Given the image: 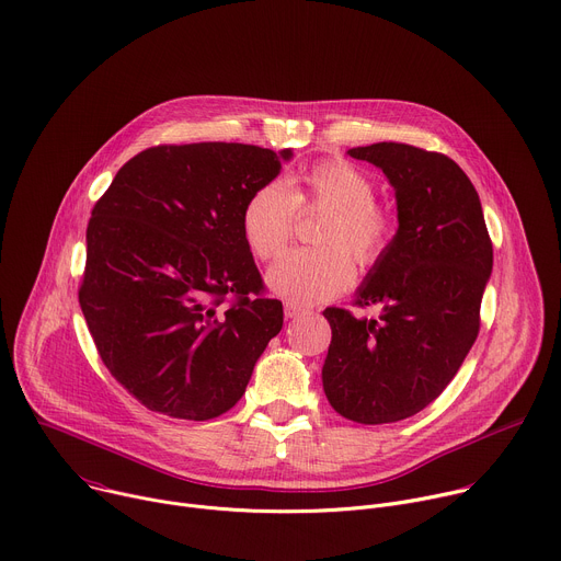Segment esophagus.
I'll return each mask as SVG.
<instances>
[{"mask_svg": "<svg viewBox=\"0 0 561 561\" xmlns=\"http://www.w3.org/2000/svg\"><path fill=\"white\" fill-rule=\"evenodd\" d=\"M284 313H286V318H299V316L307 313V307H301V304H295V301H286Z\"/></svg>", "mask_w": 561, "mask_h": 561, "instance_id": "esophagus-1", "label": "esophagus"}]
</instances>
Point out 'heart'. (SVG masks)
<instances>
[{"label":"heart","instance_id":"heart-1","mask_svg":"<svg viewBox=\"0 0 561 561\" xmlns=\"http://www.w3.org/2000/svg\"><path fill=\"white\" fill-rule=\"evenodd\" d=\"M376 198L369 174L344 159H327L286 185L268 181L254 190L241 210V232L254 257L275 260L293 237L297 210L324 208L316 248H297L268 271V286L279 297L309 307L342 293L353 279V264L369 271L382 262L393 219Z\"/></svg>","mask_w":561,"mask_h":561}]
</instances>
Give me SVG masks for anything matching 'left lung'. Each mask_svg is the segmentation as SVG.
Instances as JSON below:
<instances>
[{"mask_svg": "<svg viewBox=\"0 0 561 561\" xmlns=\"http://www.w3.org/2000/svg\"><path fill=\"white\" fill-rule=\"evenodd\" d=\"M348 157L385 172L398 230L355 293L363 309L380 304V318L324 311L333 335L322 382L340 416L382 425L425 410L463 365L481 327L492 241L472 181L445 154L374 142Z\"/></svg>", "mask_w": 561, "mask_h": 561, "instance_id": "1", "label": "left lung"}]
</instances>
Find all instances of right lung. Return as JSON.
Returning a JSON list of instances; mask_svg holds the SVG:
<instances>
[{"mask_svg": "<svg viewBox=\"0 0 561 561\" xmlns=\"http://www.w3.org/2000/svg\"><path fill=\"white\" fill-rule=\"evenodd\" d=\"M290 157L243 142L149 147L93 206L80 309L105 367L149 412L226 414L282 331L241 210Z\"/></svg>", "mask_w": 561, "mask_h": 561, "instance_id": "1", "label": "right lung"}]
</instances>
